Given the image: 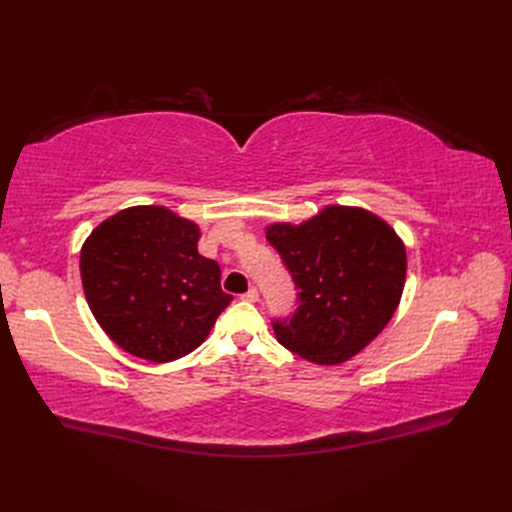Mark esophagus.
Wrapping results in <instances>:
<instances>
[{"label":"esophagus","instance_id":"34e87169","mask_svg":"<svg viewBox=\"0 0 512 512\" xmlns=\"http://www.w3.org/2000/svg\"><path fill=\"white\" fill-rule=\"evenodd\" d=\"M241 299L243 301H250V303H254V301H258V290L252 286L250 290H247L245 294H241Z\"/></svg>","mask_w":512,"mask_h":512}]
</instances>
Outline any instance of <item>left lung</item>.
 I'll use <instances>...</instances> for the list:
<instances>
[{
  "label": "left lung",
  "mask_w": 512,
  "mask_h": 512,
  "mask_svg": "<svg viewBox=\"0 0 512 512\" xmlns=\"http://www.w3.org/2000/svg\"><path fill=\"white\" fill-rule=\"evenodd\" d=\"M297 284L299 307L275 320L277 342L316 365L359 354L393 318L406 284V245L376 213L329 205L301 224L267 226Z\"/></svg>",
  "instance_id": "left-lung-1"
}]
</instances>
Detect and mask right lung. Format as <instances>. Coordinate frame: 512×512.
<instances>
[{
  "mask_svg": "<svg viewBox=\"0 0 512 512\" xmlns=\"http://www.w3.org/2000/svg\"><path fill=\"white\" fill-rule=\"evenodd\" d=\"M198 239V224L162 205L121 209L91 230L81 247L85 299L121 350L168 363L205 342L232 297Z\"/></svg>",
  "mask_w": 512,
  "mask_h": 512,
  "instance_id": "right-lung-1",
  "label": "right lung"
}]
</instances>
